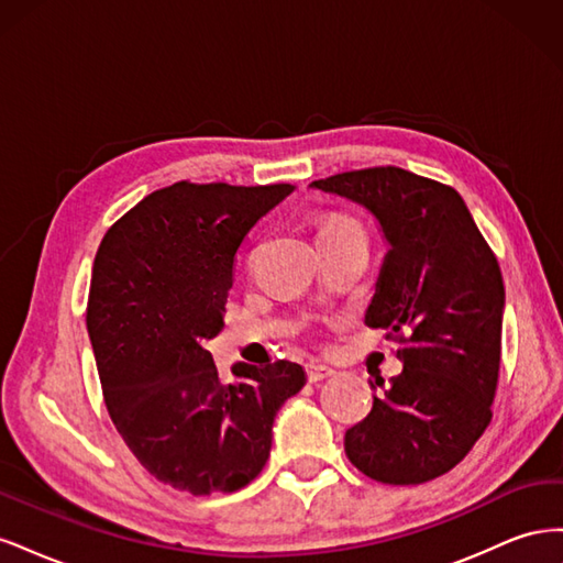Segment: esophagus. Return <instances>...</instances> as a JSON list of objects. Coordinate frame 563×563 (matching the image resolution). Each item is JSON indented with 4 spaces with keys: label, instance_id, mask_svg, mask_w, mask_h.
<instances>
[{
    "label": "esophagus",
    "instance_id": "1",
    "mask_svg": "<svg viewBox=\"0 0 563 563\" xmlns=\"http://www.w3.org/2000/svg\"><path fill=\"white\" fill-rule=\"evenodd\" d=\"M305 373H308V380L310 383H319V380H327L333 376V368L327 366V364H319V362H310L308 366H305Z\"/></svg>",
    "mask_w": 563,
    "mask_h": 563
}]
</instances>
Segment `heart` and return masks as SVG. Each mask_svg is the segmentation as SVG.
I'll use <instances>...</instances> for the list:
<instances>
[{"label": "heart", "instance_id": "obj_1", "mask_svg": "<svg viewBox=\"0 0 563 563\" xmlns=\"http://www.w3.org/2000/svg\"><path fill=\"white\" fill-rule=\"evenodd\" d=\"M347 225H360L352 216H345V213H329L321 218L319 223V234H327V232H333V230H340V228H347Z\"/></svg>", "mask_w": 563, "mask_h": 563}]
</instances>
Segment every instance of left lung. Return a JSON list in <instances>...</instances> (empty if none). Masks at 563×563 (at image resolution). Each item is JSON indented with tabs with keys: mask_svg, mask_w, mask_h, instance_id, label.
<instances>
[{
	"mask_svg": "<svg viewBox=\"0 0 563 563\" xmlns=\"http://www.w3.org/2000/svg\"><path fill=\"white\" fill-rule=\"evenodd\" d=\"M312 187L362 203L389 244L366 323L397 340L404 371L345 432V453L380 484L437 479L490 422L505 308L496 253L451 185L399 166L335 174Z\"/></svg>",
	"mask_w": 563,
	"mask_h": 563,
	"instance_id": "obj_1",
	"label": "left lung"
}]
</instances>
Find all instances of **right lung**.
<instances>
[{"instance_id":"add662e5","label":"right lung","mask_w":563,"mask_h":563,"mask_svg":"<svg viewBox=\"0 0 563 563\" xmlns=\"http://www.w3.org/2000/svg\"><path fill=\"white\" fill-rule=\"evenodd\" d=\"M294 185L180 180L147 195L98 246L87 329L117 432L157 482L192 496L261 474L300 364H236L220 380L207 340L223 331L234 255Z\"/></svg>"}]
</instances>
